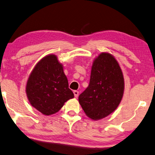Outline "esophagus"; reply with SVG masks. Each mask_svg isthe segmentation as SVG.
Segmentation results:
<instances>
[{
	"mask_svg": "<svg viewBox=\"0 0 155 155\" xmlns=\"http://www.w3.org/2000/svg\"><path fill=\"white\" fill-rule=\"evenodd\" d=\"M73 94H74V96H75V97H78V95H79V91H73Z\"/></svg>",
	"mask_w": 155,
	"mask_h": 155,
	"instance_id": "1",
	"label": "esophagus"
}]
</instances>
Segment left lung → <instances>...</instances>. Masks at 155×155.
<instances>
[{
  "mask_svg": "<svg viewBox=\"0 0 155 155\" xmlns=\"http://www.w3.org/2000/svg\"><path fill=\"white\" fill-rule=\"evenodd\" d=\"M124 78L117 61L102 53L95 59L88 87L78 99L87 116L102 119L118 107L123 96Z\"/></svg>",
  "mask_w": 155,
  "mask_h": 155,
  "instance_id": "left-lung-1",
  "label": "left lung"
}]
</instances>
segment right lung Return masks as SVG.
<instances>
[{"mask_svg": "<svg viewBox=\"0 0 155 155\" xmlns=\"http://www.w3.org/2000/svg\"><path fill=\"white\" fill-rule=\"evenodd\" d=\"M26 94L31 105L47 116L58 112L74 97L56 55L49 54L37 63L28 78Z\"/></svg>", "mask_w": 155, "mask_h": 155, "instance_id": "add662e5", "label": "right lung"}]
</instances>
